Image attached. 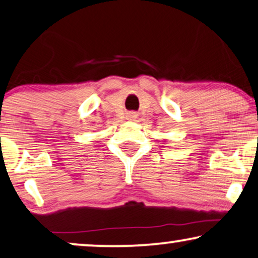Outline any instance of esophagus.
<instances>
[{"instance_id": "1", "label": "esophagus", "mask_w": 258, "mask_h": 258, "mask_svg": "<svg viewBox=\"0 0 258 258\" xmlns=\"http://www.w3.org/2000/svg\"><path fill=\"white\" fill-rule=\"evenodd\" d=\"M136 113H134V112H129L128 115H126V117H128V119H130V121H135V118H136Z\"/></svg>"}]
</instances>
